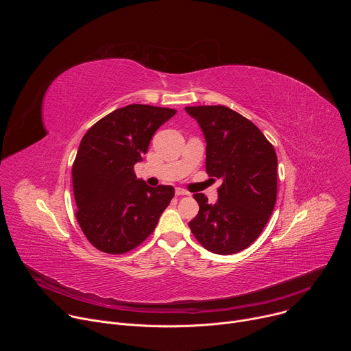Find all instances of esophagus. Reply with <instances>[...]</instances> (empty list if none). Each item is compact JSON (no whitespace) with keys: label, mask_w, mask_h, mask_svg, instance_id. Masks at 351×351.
<instances>
[{"label":"esophagus","mask_w":351,"mask_h":351,"mask_svg":"<svg viewBox=\"0 0 351 351\" xmlns=\"http://www.w3.org/2000/svg\"><path fill=\"white\" fill-rule=\"evenodd\" d=\"M187 194H189V191H186L184 189H180V187L176 189V195H187Z\"/></svg>","instance_id":"1"}]
</instances>
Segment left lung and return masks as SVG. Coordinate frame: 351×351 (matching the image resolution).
Here are the masks:
<instances>
[{
  "instance_id": "left-lung-1",
  "label": "left lung",
  "mask_w": 351,
  "mask_h": 351,
  "mask_svg": "<svg viewBox=\"0 0 351 351\" xmlns=\"http://www.w3.org/2000/svg\"><path fill=\"white\" fill-rule=\"evenodd\" d=\"M184 110L203 130L207 173L222 180L215 204L203 193L194 194L199 210L189 228L211 253H239L260 236L274 211L276 153L252 121L228 107Z\"/></svg>"
}]
</instances>
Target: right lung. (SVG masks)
<instances>
[{
	"instance_id": "add662e5",
	"label": "right lung",
	"mask_w": 351,
	"mask_h": 351,
	"mask_svg": "<svg viewBox=\"0 0 351 351\" xmlns=\"http://www.w3.org/2000/svg\"><path fill=\"white\" fill-rule=\"evenodd\" d=\"M176 110L130 104L94 123L83 136L72 168L76 218L99 252L123 254L156 229L175 189L149 187L134 175L149 141Z\"/></svg>"
}]
</instances>
